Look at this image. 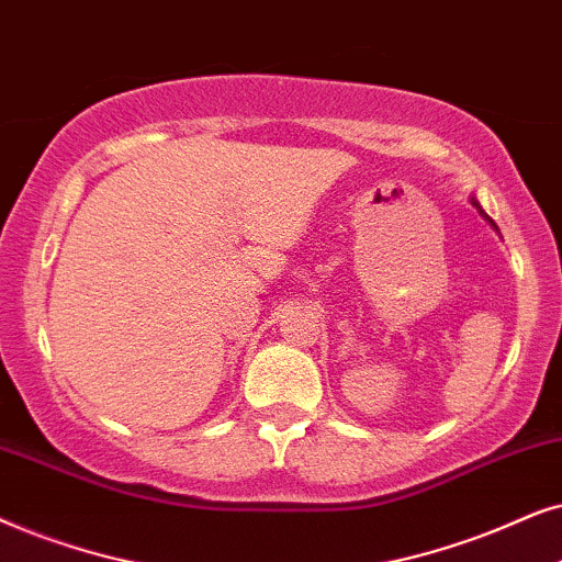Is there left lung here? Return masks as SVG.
Masks as SVG:
<instances>
[{
  "instance_id": "obj_1",
  "label": "left lung",
  "mask_w": 562,
  "mask_h": 562,
  "mask_svg": "<svg viewBox=\"0 0 562 562\" xmlns=\"http://www.w3.org/2000/svg\"><path fill=\"white\" fill-rule=\"evenodd\" d=\"M473 205H475V207H477V213H481V215H483V218H485V221H488V223H491V226H493V228H496V223H493V221H491V218H488V215H485V211H483V207H481V205H477V200H473ZM496 231H498V228H496Z\"/></svg>"
}]
</instances>
